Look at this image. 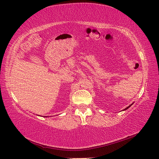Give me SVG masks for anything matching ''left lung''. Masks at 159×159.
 I'll return each instance as SVG.
<instances>
[{
    "label": "left lung",
    "mask_w": 159,
    "mask_h": 159,
    "mask_svg": "<svg viewBox=\"0 0 159 159\" xmlns=\"http://www.w3.org/2000/svg\"><path fill=\"white\" fill-rule=\"evenodd\" d=\"M133 104H130V105H129V106H128V107H127L126 108V109H124L123 111H125V110H126V109H128V108H129L130 107H131L132 105H133Z\"/></svg>",
    "instance_id": "left-lung-1"
}]
</instances>
